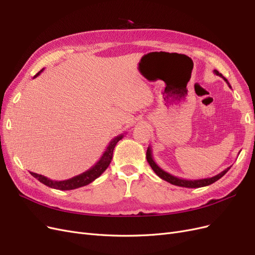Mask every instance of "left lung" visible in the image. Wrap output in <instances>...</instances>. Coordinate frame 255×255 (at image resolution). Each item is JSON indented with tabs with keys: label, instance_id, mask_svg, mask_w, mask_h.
Segmentation results:
<instances>
[{
	"label": "left lung",
	"instance_id": "8db88e82",
	"mask_svg": "<svg viewBox=\"0 0 255 255\" xmlns=\"http://www.w3.org/2000/svg\"><path fill=\"white\" fill-rule=\"evenodd\" d=\"M214 73L216 75H219L220 78H222L223 80H225L227 82V84L229 85L230 88L231 85L230 83L228 82V80L226 78H223V75L221 73H219L217 70H214ZM146 160H148L149 165L151 166V168L153 169V171L155 172L160 179H163L164 181H167L168 183H170L172 185H176V186H181V187H186V188H199V187H204V186H208V185H211L213 183H215L216 181H218L220 177H222L223 175H225L229 170L230 168H227L226 170H223L222 172H220L219 174L215 175V176H212V177H206V179H200V180H186V179H181V177H177V176H174L170 173L166 172L165 170H163L155 161H154L153 159V156H152V150H151V146H149L148 150H146Z\"/></svg>",
	"mask_w": 255,
	"mask_h": 255
}]
</instances>
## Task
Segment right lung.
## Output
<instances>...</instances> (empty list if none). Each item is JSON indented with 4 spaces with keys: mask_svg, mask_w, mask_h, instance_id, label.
<instances>
[{
    "mask_svg": "<svg viewBox=\"0 0 255 255\" xmlns=\"http://www.w3.org/2000/svg\"><path fill=\"white\" fill-rule=\"evenodd\" d=\"M42 71L43 69L34 76V79L37 78V76L39 75ZM123 136H125V134H120L118 136H116L115 138H113L112 141L109 143V145H107L106 150L104 151L103 155L97 161L95 166H92L90 169H88L87 171L71 177V179L65 180V181H53V180H50L49 177L41 174L34 173V172H30V174H32L34 177H36V179L39 182H41L42 184L47 185V186L54 189L71 190V189L86 186V185L90 184L91 182H94L96 179H98V177L106 170L107 167L110 166L113 158V152H114L115 146L119 140L122 139Z\"/></svg>",
    "mask_w": 255,
    "mask_h": 255,
    "instance_id": "add662e5",
    "label": "right lung"
}]
</instances>
